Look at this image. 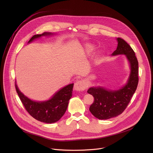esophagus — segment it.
Listing matches in <instances>:
<instances>
[{
    "label": "esophagus",
    "mask_w": 153,
    "mask_h": 153,
    "mask_svg": "<svg viewBox=\"0 0 153 153\" xmlns=\"http://www.w3.org/2000/svg\"><path fill=\"white\" fill-rule=\"evenodd\" d=\"M87 87V84L82 81H79L74 84V89L75 91L78 92L84 91Z\"/></svg>",
    "instance_id": "esophagus-1"
}]
</instances>
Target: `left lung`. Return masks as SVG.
I'll list each match as a JSON object with an SVG mask.
<instances>
[{"mask_svg": "<svg viewBox=\"0 0 153 153\" xmlns=\"http://www.w3.org/2000/svg\"><path fill=\"white\" fill-rule=\"evenodd\" d=\"M118 46L112 55L125 54L131 66V73L127 84L118 91H110L103 87H91L87 92L94 100L90 106L91 114L100 120H107L122 114L130 103L137 88L138 61L131 47L121 38H117Z\"/></svg>", "mask_w": 153, "mask_h": 153, "instance_id": "8db88e82", "label": "left lung"}]
</instances>
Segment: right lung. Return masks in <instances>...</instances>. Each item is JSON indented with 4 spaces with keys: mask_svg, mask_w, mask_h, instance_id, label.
<instances>
[{
    "mask_svg": "<svg viewBox=\"0 0 153 153\" xmlns=\"http://www.w3.org/2000/svg\"><path fill=\"white\" fill-rule=\"evenodd\" d=\"M50 34L45 32L42 34L35 35L31 38L28 43L35 38ZM15 85L16 91L28 113L39 122L52 123L58 121L66 112L69 100L72 97L74 84H71L63 87L55 94L50 100L42 102H37L29 99L19 91L16 84Z\"/></svg>",
    "mask_w": 153,
    "mask_h": 153,
    "instance_id": "right-lung-1",
    "label": "right lung"
}]
</instances>
